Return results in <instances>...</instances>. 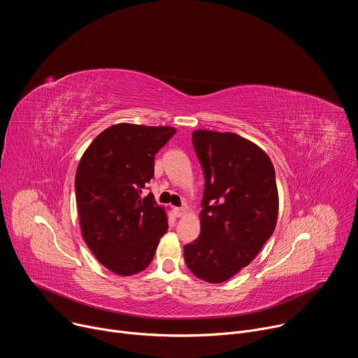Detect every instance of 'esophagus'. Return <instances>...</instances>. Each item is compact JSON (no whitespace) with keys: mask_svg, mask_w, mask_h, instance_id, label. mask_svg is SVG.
I'll return each instance as SVG.
<instances>
[{"mask_svg":"<svg viewBox=\"0 0 358 358\" xmlns=\"http://www.w3.org/2000/svg\"><path fill=\"white\" fill-rule=\"evenodd\" d=\"M174 214H176V217H184L185 214H187V208L185 207H181V208H174Z\"/></svg>","mask_w":358,"mask_h":358,"instance_id":"34e87169","label":"esophagus"}]
</instances>
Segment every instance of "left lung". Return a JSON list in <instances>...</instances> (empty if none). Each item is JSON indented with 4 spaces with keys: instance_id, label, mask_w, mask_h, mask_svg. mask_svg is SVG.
<instances>
[{
    "instance_id": "1",
    "label": "left lung",
    "mask_w": 358,
    "mask_h": 358,
    "mask_svg": "<svg viewBox=\"0 0 358 358\" xmlns=\"http://www.w3.org/2000/svg\"><path fill=\"white\" fill-rule=\"evenodd\" d=\"M206 187L201 235L184 246L188 269L222 283L248 266L275 231L279 195L266 152L235 133L194 130Z\"/></svg>"
}]
</instances>
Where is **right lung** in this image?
Instances as JSON below:
<instances>
[{"label":"right lung","instance_id":"1","mask_svg":"<svg viewBox=\"0 0 358 358\" xmlns=\"http://www.w3.org/2000/svg\"><path fill=\"white\" fill-rule=\"evenodd\" d=\"M170 126L119 123L101 131L79 162L75 191L82 236L94 258L120 276L144 271L167 232L166 208L141 189L155 176Z\"/></svg>","mask_w":358,"mask_h":358}]
</instances>
